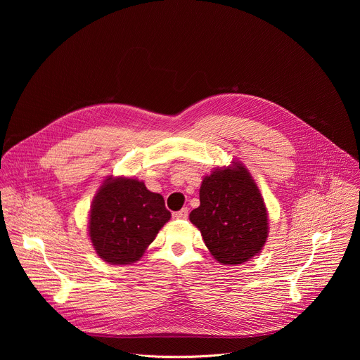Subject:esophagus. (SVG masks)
<instances>
[{"label": "esophagus", "instance_id": "obj_1", "mask_svg": "<svg viewBox=\"0 0 360 360\" xmlns=\"http://www.w3.org/2000/svg\"><path fill=\"white\" fill-rule=\"evenodd\" d=\"M188 214H189L188 208H182L181 211H178V212L174 214V218H175V219H186V218H188Z\"/></svg>", "mask_w": 360, "mask_h": 360}]
</instances>
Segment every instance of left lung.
I'll use <instances>...</instances> for the list:
<instances>
[{"mask_svg":"<svg viewBox=\"0 0 360 360\" xmlns=\"http://www.w3.org/2000/svg\"><path fill=\"white\" fill-rule=\"evenodd\" d=\"M199 200L189 221L219 264L239 265L262 250L269 232L268 211L258 185L240 162L205 176Z\"/></svg>","mask_w":360,"mask_h":360,"instance_id":"8db88e82","label":"left lung"}]
</instances>
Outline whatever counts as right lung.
Returning <instances> with one entry per match:
<instances>
[{
  "label": "right lung",
  "instance_id": "1",
  "mask_svg": "<svg viewBox=\"0 0 360 360\" xmlns=\"http://www.w3.org/2000/svg\"><path fill=\"white\" fill-rule=\"evenodd\" d=\"M171 219L162 195L134 178L108 176L94 196L88 232L101 259L128 265L141 259Z\"/></svg>",
  "mask_w": 360,
  "mask_h": 360
}]
</instances>
